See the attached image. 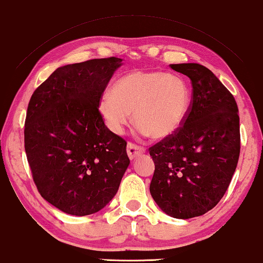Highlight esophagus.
I'll use <instances>...</instances> for the list:
<instances>
[{
	"instance_id": "34e87169",
	"label": "esophagus",
	"mask_w": 263,
	"mask_h": 263,
	"mask_svg": "<svg viewBox=\"0 0 263 263\" xmlns=\"http://www.w3.org/2000/svg\"><path fill=\"white\" fill-rule=\"evenodd\" d=\"M145 149L143 147H140L135 143H132V142H128L127 144V154L130 160H134L136 156H140V155L144 154Z\"/></svg>"
}]
</instances>
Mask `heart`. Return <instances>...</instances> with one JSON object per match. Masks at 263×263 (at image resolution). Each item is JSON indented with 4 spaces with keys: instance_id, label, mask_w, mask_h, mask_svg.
Instances as JSON below:
<instances>
[{
    "instance_id": "1",
    "label": "heart",
    "mask_w": 263,
    "mask_h": 263,
    "mask_svg": "<svg viewBox=\"0 0 263 263\" xmlns=\"http://www.w3.org/2000/svg\"><path fill=\"white\" fill-rule=\"evenodd\" d=\"M190 102V88L179 76L137 70L121 77L111 93L103 94L99 109L116 134L122 133L134 111V121L142 134L162 140L183 126Z\"/></svg>"
}]
</instances>
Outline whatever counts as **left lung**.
Returning <instances> with one entry per match:
<instances>
[{"label":"left lung","mask_w":263,"mask_h":263,"mask_svg":"<svg viewBox=\"0 0 263 263\" xmlns=\"http://www.w3.org/2000/svg\"><path fill=\"white\" fill-rule=\"evenodd\" d=\"M192 83L183 126L149 148L155 163L150 193L177 219L203 216L229 189L240 155L238 105L232 93L200 64H171Z\"/></svg>","instance_id":"left-lung-1"}]
</instances>
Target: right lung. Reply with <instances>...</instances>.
<instances>
[{
  "label": "right lung",
  "instance_id": "right-lung-1",
  "mask_svg": "<svg viewBox=\"0 0 263 263\" xmlns=\"http://www.w3.org/2000/svg\"><path fill=\"white\" fill-rule=\"evenodd\" d=\"M122 59H91L55 70L33 92L24 124L32 179L46 201L72 216L113 199L129 165L127 142L106 127L99 103Z\"/></svg>",
  "mask_w": 263,
  "mask_h": 263
}]
</instances>
